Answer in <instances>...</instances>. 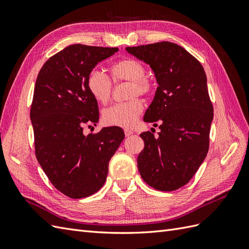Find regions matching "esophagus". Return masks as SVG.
Segmentation results:
<instances>
[{"mask_svg": "<svg viewBox=\"0 0 249 249\" xmlns=\"http://www.w3.org/2000/svg\"><path fill=\"white\" fill-rule=\"evenodd\" d=\"M124 131L125 136H131V135L133 134V131H132V130H129V129H124Z\"/></svg>", "mask_w": 249, "mask_h": 249, "instance_id": "34e87169", "label": "esophagus"}]
</instances>
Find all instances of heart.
<instances>
[{"label": "heart", "mask_w": 249, "mask_h": 249, "mask_svg": "<svg viewBox=\"0 0 249 249\" xmlns=\"http://www.w3.org/2000/svg\"><path fill=\"white\" fill-rule=\"evenodd\" d=\"M146 67L139 60L124 58L118 60L110 66V77L115 84L129 82V102L115 104L105 109L103 120L108 125L131 127L136 124L139 115L143 111V104L139 99L133 97L149 96L154 91L152 80L146 76ZM86 85L89 93L100 104L109 102L113 92V83L106 72L100 70L90 71Z\"/></svg>", "instance_id": "b5f03b06"}]
</instances>
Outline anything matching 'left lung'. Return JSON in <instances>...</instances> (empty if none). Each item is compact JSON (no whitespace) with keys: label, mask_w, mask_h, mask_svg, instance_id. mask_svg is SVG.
Returning <instances> with one entry per match:
<instances>
[{"label":"left lung","mask_w":249,"mask_h":249,"mask_svg":"<svg viewBox=\"0 0 249 249\" xmlns=\"http://www.w3.org/2000/svg\"><path fill=\"white\" fill-rule=\"evenodd\" d=\"M126 51L149 64L159 84L143 120L159 124L161 131L158 137L140 134V176L157 190H177L193 178L209 150L214 113L205 70L189 52L168 41Z\"/></svg>","instance_id":"1"}]
</instances>
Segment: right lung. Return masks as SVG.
<instances>
[{
    "label": "right lung",
    "mask_w": 249,
    "mask_h": 249,
    "mask_svg": "<svg viewBox=\"0 0 249 249\" xmlns=\"http://www.w3.org/2000/svg\"><path fill=\"white\" fill-rule=\"evenodd\" d=\"M117 51L72 44L52 56L36 79L30 111L35 155L50 182L71 198L101 189L111 158L124 138L119 126L83 134L84 125H96L100 116L87 89L88 73Z\"/></svg>",
    "instance_id": "right-lung-1"
}]
</instances>
